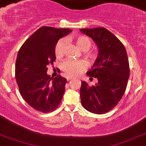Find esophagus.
I'll return each instance as SVG.
<instances>
[{"instance_id": "esophagus-1", "label": "esophagus", "mask_w": 146, "mask_h": 146, "mask_svg": "<svg viewBox=\"0 0 146 146\" xmlns=\"http://www.w3.org/2000/svg\"><path fill=\"white\" fill-rule=\"evenodd\" d=\"M73 79H74V78H70V77H66V80L68 81H69V80H73Z\"/></svg>"}]
</instances>
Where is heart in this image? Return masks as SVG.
Masks as SVG:
<instances>
[{
	"label": "heart",
	"mask_w": 146,
	"mask_h": 146,
	"mask_svg": "<svg viewBox=\"0 0 146 146\" xmlns=\"http://www.w3.org/2000/svg\"><path fill=\"white\" fill-rule=\"evenodd\" d=\"M76 43L78 47L84 51L86 57L91 60H94L96 58V55L94 52L88 51L91 48V40L85 36H76ZM65 41L64 39H60L57 42L55 47V55L57 57H60L64 53ZM62 71L67 77H75L80 75L86 68V64L82 60L74 61L67 60L62 64Z\"/></svg>",
	"instance_id": "obj_1"
}]
</instances>
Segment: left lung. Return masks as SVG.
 I'll use <instances>...</instances> for the list:
<instances>
[{
    "mask_svg": "<svg viewBox=\"0 0 146 146\" xmlns=\"http://www.w3.org/2000/svg\"><path fill=\"white\" fill-rule=\"evenodd\" d=\"M80 31L94 40L99 49L95 63L86 73L98 82L92 86L82 82V105L91 113L102 114L116 106L126 89L129 76L127 52L121 41L106 28H84Z\"/></svg>",
    "mask_w": 146,
    "mask_h": 146,
    "instance_id": "8db88e82",
    "label": "left lung"
}]
</instances>
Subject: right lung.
Listing matches in <instances>:
<instances>
[{"instance_id":"1","label":"right lung","mask_w":146,"mask_h":146,"mask_svg":"<svg viewBox=\"0 0 146 146\" xmlns=\"http://www.w3.org/2000/svg\"><path fill=\"white\" fill-rule=\"evenodd\" d=\"M71 32L68 28L44 26L38 29L19 49L15 77L25 101L38 111L48 113L58 107L65 91L66 79L48 76L47 66L56 60L55 47L60 38Z\"/></svg>"}]
</instances>
